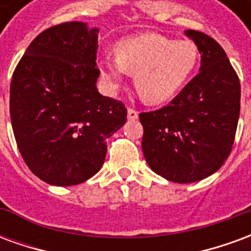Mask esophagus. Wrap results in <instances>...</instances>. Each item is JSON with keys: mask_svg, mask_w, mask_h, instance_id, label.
I'll use <instances>...</instances> for the list:
<instances>
[{"mask_svg": "<svg viewBox=\"0 0 251 251\" xmlns=\"http://www.w3.org/2000/svg\"><path fill=\"white\" fill-rule=\"evenodd\" d=\"M127 118H129V120H137V118H138V111L129 107V109H127Z\"/></svg>", "mask_w": 251, "mask_h": 251, "instance_id": "obj_1", "label": "esophagus"}]
</instances>
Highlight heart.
Returning <instances> with one entry per match:
<instances>
[{"instance_id":"1","label":"heart","mask_w":251,"mask_h":251,"mask_svg":"<svg viewBox=\"0 0 251 251\" xmlns=\"http://www.w3.org/2000/svg\"><path fill=\"white\" fill-rule=\"evenodd\" d=\"M117 57L100 60V71L111 88L127 74L134 75L138 94L149 103H163L176 97L198 68L200 52L194 41H176L158 33L130 37L118 43Z\"/></svg>"}]
</instances>
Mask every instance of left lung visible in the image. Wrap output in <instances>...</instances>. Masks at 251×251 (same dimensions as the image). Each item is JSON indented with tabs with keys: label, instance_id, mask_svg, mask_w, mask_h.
<instances>
[{
	"label": "left lung",
	"instance_id": "left-lung-1",
	"mask_svg": "<svg viewBox=\"0 0 251 251\" xmlns=\"http://www.w3.org/2000/svg\"><path fill=\"white\" fill-rule=\"evenodd\" d=\"M200 52V72L165 107L140 114L148 165L174 183L215 174L231 152L241 107V83L218 43L188 29Z\"/></svg>",
	"mask_w": 251,
	"mask_h": 251
}]
</instances>
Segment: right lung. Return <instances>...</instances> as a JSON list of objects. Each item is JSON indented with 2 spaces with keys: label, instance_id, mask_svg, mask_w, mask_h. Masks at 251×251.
Returning <instances> with one entry per match:
<instances>
[{
  "label": "right lung",
  "instance_id": "1",
  "mask_svg": "<svg viewBox=\"0 0 251 251\" xmlns=\"http://www.w3.org/2000/svg\"><path fill=\"white\" fill-rule=\"evenodd\" d=\"M98 29L80 21L32 41L10 82V120L28 168L48 184H80L102 168L127 110L97 90Z\"/></svg>",
  "mask_w": 251,
  "mask_h": 251
}]
</instances>
